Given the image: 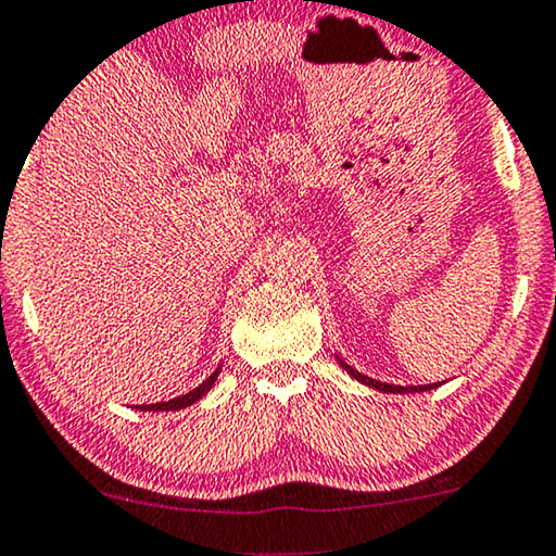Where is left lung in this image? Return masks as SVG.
<instances>
[{
	"label": "left lung",
	"instance_id": "1",
	"mask_svg": "<svg viewBox=\"0 0 556 556\" xmlns=\"http://www.w3.org/2000/svg\"><path fill=\"white\" fill-rule=\"evenodd\" d=\"M340 359V357H338ZM340 365L345 367V370L353 375L355 380H359V382H365V386H370V388H375V390H380V393H424V390H433V388H438V382H433V386H390V382H380V380H372V378H367V375H363V372H357L355 367H350L345 359H340Z\"/></svg>",
	"mask_w": 556,
	"mask_h": 556
}]
</instances>
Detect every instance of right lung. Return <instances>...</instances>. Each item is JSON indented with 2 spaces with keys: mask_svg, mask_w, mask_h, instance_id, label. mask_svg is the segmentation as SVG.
<instances>
[{
  "mask_svg": "<svg viewBox=\"0 0 556 556\" xmlns=\"http://www.w3.org/2000/svg\"><path fill=\"white\" fill-rule=\"evenodd\" d=\"M218 372H222V367H216L214 372L208 375L206 380L201 382L199 388H193V390H189V393L186 395H178V397H174V401H163V403H151V405H138V410H181V408H189V405H193L199 401V397H203L208 393L211 388H214V382H216V378H218Z\"/></svg>",
  "mask_w": 556,
  "mask_h": 556,
  "instance_id": "right-lung-1",
  "label": "right lung"
}]
</instances>
